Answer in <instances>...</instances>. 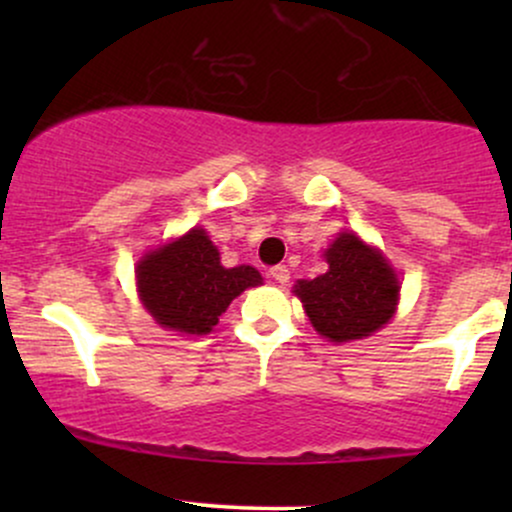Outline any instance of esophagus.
Returning a JSON list of instances; mask_svg holds the SVG:
<instances>
[{
    "label": "esophagus",
    "instance_id": "34e87169",
    "mask_svg": "<svg viewBox=\"0 0 512 512\" xmlns=\"http://www.w3.org/2000/svg\"><path fill=\"white\" fill-rule=\"evenodd\" d=\"M269 274H272V279L276 281V284H281V286H286V284H289V279H291L289 269H286L284 264H276V267L269 269Z\"/></svg>",
    "mask_w": 512,
    "mask_h": 512
}]
</instances>
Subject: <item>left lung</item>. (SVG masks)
<instances>
[{"label": "left lung", "mask_w": 512, "mask_h": 512, "mask_svg": "<svg viewBox=\"0 0 512 512\" xmlns=\"http://www.w3.org/2000/svg\"><path fill=\"white\" fill-rule=\"evenodd\" d=\"M325 260V274L293 286L317 334L342 344L370 337L392 320L399 279L383 252L344 231L325 250Z\"/></svg>", "instance_id": "obj_1"}]
</instances>
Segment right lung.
<instances>
[{
  "mask_svg": "<svg viewBox=\"0 0 512 512\" xmlns=\"http://www.w3.org/2000/svg\"><path fill=\"white\" fill-rule=\"evenodd\" d=\"M250 264L226 269L204 228L146 252L137 264V291L144 308L166 330L209 334L236 296L260 286Z\"/></svg>",
  "mask_w": 512,
  "mask_h": 512,
  "instance_id": "obj_1",
  "label": "right lung"
}]
</instances>
